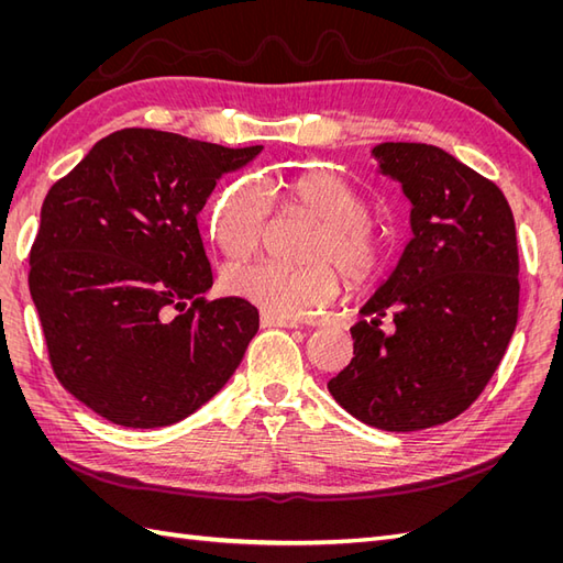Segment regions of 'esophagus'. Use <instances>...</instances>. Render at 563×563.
I'll return each mask as SVG.
<instances>
[{"mask_svg":"<svg viewBox=\"0 0 563 563\" xmlns=\"http://www.w3.org/2000/svg\"><path fill=\"white\" fill-rule=\"evenodd\" d=\"M261 327H279V329H298L300 323L296 319H288V317H277V314H261Z\"/></svg>","mask_w":563,"mask_h":563,"instance_id":"obj_1","label":"esophagus"}]
</instances>
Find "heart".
I'll list each match as a JSON object with an SVG mask.
<instances>
[{
    "label": "heart",
    "instance_id": "1",
    "mask_svg": "<svg viewBox=\"0 0 563 563\" xmlns=\"http://www.w3.org/2000/svg\"><path fill=\"white\" fill-rule=\"evenodd\" d=\"M288 209L317 220L308 246V265L284 267L267 261L234 263L223 269V288L267 314L302 317L329 305L340 279L336 265L350 286H364L385 265L387 242L378 225L366 218V199L333 172H305L272 190ZM272 203L253 180L230 185L211 211V234L230 258H246L261 246Z\"/></svg>",
    "mask_w": 563,
    "mask_h": 563
}]
</instances>
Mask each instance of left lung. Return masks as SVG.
<instances>
[{
	"instance_id": "1",
	"label": "left lung",
	"mask_w": 563,
	"mask_h": 563,
	"mask_svg": "<svg viewBox=\"0 0 563 563\" xmlns=\"http://www.w3.org/2000/svg\"><path fill=\"white\" fill-rule=\"evenodd\" d=\"M371 155L411 201L413 236L350 329L354 356L329 391L371 428L416 432L470 408L503 360L519 314L517 228L500 187L446 150Z\"/></svg>"
}]
</instances>
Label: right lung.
<instances>
[{"mask_svg":"<svg viewBox=\"0 0 563 563\" xmlns=\"http://www.w3.org/2000/svg\"><path fill=\"white\" fill-rule=\"evenodd\" d=\"M261 150L122 129L48 190L30 296L56 378L93 413L166 428L240 366L258 310L242 298L203 300L213 275L197 216L216 183Z\"/></svg>","mask_w":563,"mask_h":563,"instance_id":"right-lung-1","label":"right lung"}]
</instances>
